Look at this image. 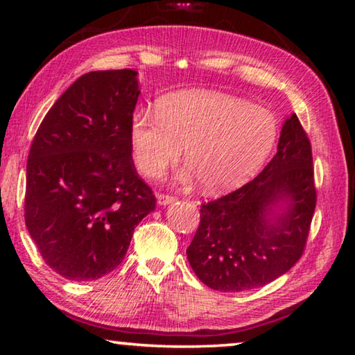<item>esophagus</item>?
<instances>
[{
  "instance_id": "esophagus-1",
  "label": "esophagus",
  "mask_w": 355,
  "mask_h": 355,
  "mask_svg": "<svg viewBox=\"0 0 355 355\" xmlns=\"http://www.w3.org/2000/svg\"><path fill=\"white\" fill-rule=\"evenodd\" d=\"M156 197H158V203H159V205H167V203H172V202L177 200L175 196L161 194V192H158V194H156Z\"/></svg>"
}]
</instances>
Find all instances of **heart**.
<instances>
[{"instance_id": "obj_1", "label": "heart", "mask_w": 355, "mask_h": 355, "mask_svg": "<svg viewBox=\"0 0 355 355\" xmlns=\"http://www.w3.org/2000/svg\"><path fill=\"white\" fill-rule=\"evenodd\" d=\"M136 167L148 178L175 164L184 148L191 169L211 192L233 189L260 169L277 139L271 111L216 91L167 95L158 111L141 110L131 122Z\"/></svg>"}]
</instances>
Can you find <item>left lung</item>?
<instances>
[{
	"label": "left lung",
	"instance_id": "left-lung-1",
	"mask_svg": "<svg viewBox=\"0 0 355 355\" xmlns=\"http://www.w3.org/2000/svg\"><path fill=\"white\" fill-rule=\"evenodd\" d=\"M287 203L284 214L272 208ZM316 207L310 139L296 114L285 120L277 153L249 183L200 207L186 255L207 286L232 293L269 284L304 254Z\"/></svg>",
	"mask_w": 355,
	"mask_h": 355
}]
</instances>
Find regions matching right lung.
I'll return each instance as SVG.
<instances>
[{
	"instance_id": "right-lung-1",
	"label": "right lung",
	"mask_w": 355,
	"mask_h": 355,
	"mask_svg": "<svg viewBox=\"0 0 355 355\" xmlns=\"http://www.w3.org/2000/svg\"><path fill=\"white\" fill-rule=\"evenodd\" d=\"M137 71H89L42 120L26 164L25 222L42 258L69 280L112 272L155 209L137 175L131 122Z\"/></svg>"
}]
</instances>
